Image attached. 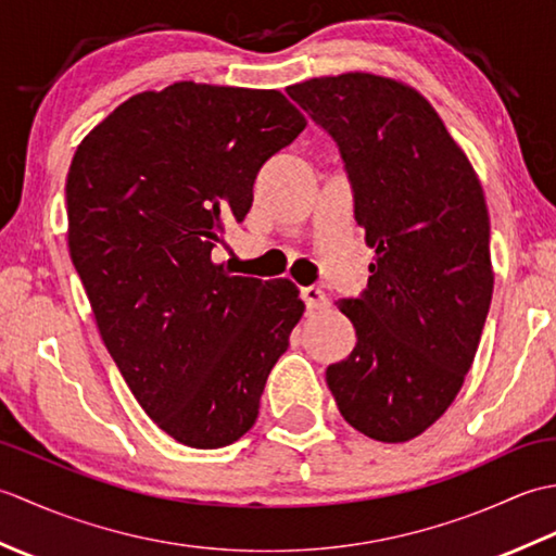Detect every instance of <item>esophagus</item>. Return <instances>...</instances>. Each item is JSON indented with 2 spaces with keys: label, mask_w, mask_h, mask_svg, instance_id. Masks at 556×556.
<instances>
[{
  "label": "esophagus",
  "mask_w": 556,
  "mask_h": 556,
  "mask_svg": "<svg viewBox=\"0 0 556 556\" xmlns=\"http://www.w3.org/2000/svg\"><path fill=\"white\" fill-rule=\"evenodd\" d=\"M301 296H303L305 308H308V311H323V308H327V305H329L327 293L320 287H305L301 291Z\"/></svg>",
  "instance_id": "1"
}]
</instances>
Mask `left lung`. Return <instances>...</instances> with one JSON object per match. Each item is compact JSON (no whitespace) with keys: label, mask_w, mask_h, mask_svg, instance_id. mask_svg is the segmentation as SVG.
I'll use <instances>...</instances> for the list:
<instances>
[{"label":"left lung","mask_w":556,"mask_h":556,"mask_svg":"<svg viewBox=\"0 0 556 556\" xmlns=\"http://www.w3.org/2000/svg\"><path fill=\"white\" fill-rule=\"evenodd\" d=\"M334 140L353 215L375 251L368 287L337 305L356 349L327 368L339 413L377 442H408L452 406L492 301L478 176L420 92L341 74L287 88Z\"/></svg>","instance_id":"1"}]
</instances>
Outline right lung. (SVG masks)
I'll return each mask as SVG.
<instances>
[{"label": "right lung", "mask_w": 556, "mask_h": 556, "mask_svg": "<svg viewBox=\"0 0 556 556\" xmlns=\"http://www.w3.org/2000/svg\"><path fill=\"white\" fill-rule=\"evenodd\" d=\"M303 128L279 90L181 80L119 104L71 162L68 251L100 337L138 404L186 446L253 428L305 311L289 279L212 263L260 167Z\"/></svg>", "instance_id": "obj_1"}]
</instances>
